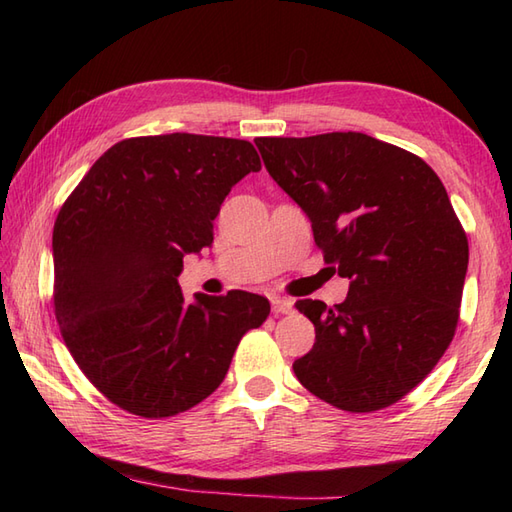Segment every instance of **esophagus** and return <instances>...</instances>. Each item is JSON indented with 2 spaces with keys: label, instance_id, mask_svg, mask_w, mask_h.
Listing matches in <instances>:
<instances>
[{
  "label": "esophagus",
  "instance_id": "esophagus-1",
  "mask_svg": "<svg viewBox=\"0 0 512 512\" xmlns=\"http://www.w3.org/2000/svg\"><path fill=\"white\" fill-rule=\"evenodd\" d=\"M270 306H273V312H275V314H288V312H292V306H295V303H292V301L286 299V297L273 295V297H270Z\"/></svg>",
  "mask_w": 512,
  "mask_h": 512
}]
</instances>
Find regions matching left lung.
I'll list each match as a JSON object with an SVG mask.
<instances>
[{
  "label": "left lung",
  "instance_id": "1",
  "mask_svg": "<svg viewBox=\"0 0 512 512\" xmlns=\"http://www.w3.org/2000/svg\"><path fill=\"white\" fill-rule=\"evenodd\" d=\"M264 165L308 215L345 301H297L314 323L292 369L330 405H394L447 350L460 317L469 242L427 162L361 132L257 138Z\"/></svg>",
  "mask_w": 512,
  "mask_h": 512
}]
</instances>
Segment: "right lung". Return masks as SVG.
Listing matches in <instances>:
<instances>
[{
  "label": "right lung",
  "mask_w": 512,
  "mask_h": 512,
  "mask_svg": "<svg viewBox=\"0 0 512 512\" xmlns=\"http://www.w3.org/2000/svg\"><path fill=\"white\" fill-rule=\"evenodd\" d=\"M262 169L248 140L165 134L121 140L85 173L52 231L54 312L81 372L114 405L176 416L222 385L270 303L178 286L184 255L213 242L235 184Z\"/></svg>",
  "instance_id": "obj_1"
}]
</instances>
